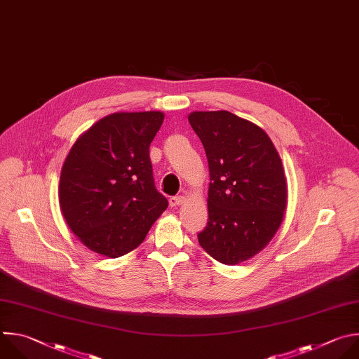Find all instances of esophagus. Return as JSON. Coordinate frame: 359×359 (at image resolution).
Wrapping results in <instances>:
<instances>
[{
	"mask_svg": "<svg viewBox=\"0 0 359 359\" xmlns=\"http://www.w3.org/2000/svg\"><path fill=\"white\" fill-rule=\"evenodd\" d=\"M184 201H185V198H184V196H181V195L171 196V198H170V205H171V206H178V205L184 203Z\"/></svg>",
	"mask_w": 359,
	"mask_h": 359,
	"instance_id": "esophagus-1",
	"label": "esophagus"
}]
</instances>
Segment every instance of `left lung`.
I'll use <instances>...</instances> for the list:
<instances>
[{"label": "left lung", "mask_w": 359, "mask_h": 359, "mask_svg": "<svg viewBox=\"0 0 359 359\" xmlns=\"http://www.w3.org/2000/svg\"><path fill=\"white\" fill-rule=\"evenodd\" d=\"M188 121L209 167L208 224L201 248L224 264L259 253L277 232L287 205V184L277 150L256 124L221 111H194Z\"/></svg>", "instance_id": "left-lung-1"}]
</instances>
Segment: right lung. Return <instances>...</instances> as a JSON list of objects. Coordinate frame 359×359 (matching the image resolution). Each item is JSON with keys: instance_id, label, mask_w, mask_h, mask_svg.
<instances>
[{"instance_id": "obj_1", "label": "right lung", "mask_w": 359, "mask_h": 359, "mask_svg": "<svg viewBox=\"0 0 359 359\" xmlns=\"http://www.w3.org/2000/svg\"><path fill=\"white\" fill-rule=\"evenodd\" d=\"M161 111L114 113L70 149L60 172L59 205L81 242L120 257L144 241L168 201L154 184L150 144Z\"/></svg>"}]
</instances>
